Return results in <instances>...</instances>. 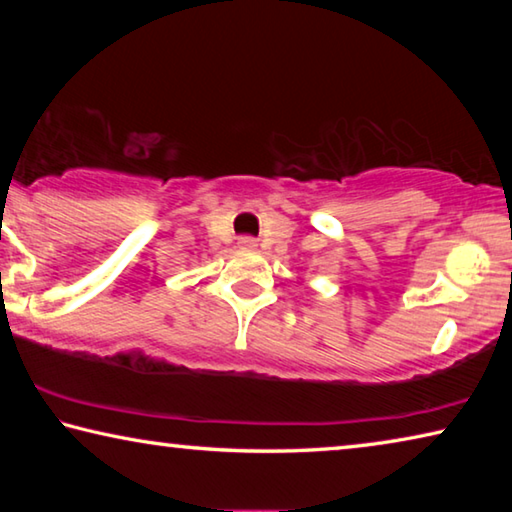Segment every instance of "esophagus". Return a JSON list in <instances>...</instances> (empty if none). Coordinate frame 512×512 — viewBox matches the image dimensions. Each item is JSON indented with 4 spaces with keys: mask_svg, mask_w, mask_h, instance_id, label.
<instances>
[{
    "mask_svg": "<svg viewBox=\"0 0 512 512\" xmlns=\"http://www.w3.org/2000/svg\"><path fill=\"white\" fill-rule=\"evenodd\" d=\"M239 248L255 250V248H257V239H255V237H241V239H239Z\"/></svg>",
    "mask_w": 512,
    "mask_h": 512,
    "instance_id": "esophagus-1",
    "label": "esophagus"
}]
</instances>
